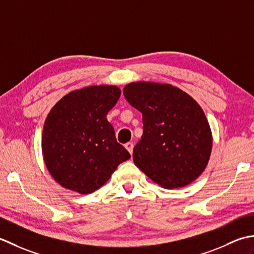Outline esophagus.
I'll list each match as a JSON object with an SVG mask.
<instances>
[{
    "label": "esophagus",
    "instance_id": "esophagus-1",
    "mask_svg": "<svg viewBox=\"0 0 254 254\" xmlns=\"http://www.w3.org/2000/svg\"><path fill=\"white\" fill-rule=\"evenodd\" d=\"M125 148L128 150L129 153H132V150H133V143L132 142H127L125 143Z\"/></svg>",
    "mask_w": 254,
    "mask_h": 254
}]
</instances>
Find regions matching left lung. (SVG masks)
Listing matches in <instances>:
<instances>
[{"mask_svg": "<svg viewBox=\"0 0 254 254\" xmlns=\"http://www.w3.org/2000/svg\"><path fill=\"white\" fill-rule=\"evenodd\" d=\"M124 96L142 114L143 132L133 162L164 189L183 188L203 173L210 157L211 131L197 102L171 84L132 82Z\"/></svg>", "mask_w": 254, "mask_h": 254, "instance_id": "obj_1", "label": "left lung"}]
</instances>
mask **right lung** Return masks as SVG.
I'll return each mask as SVG.
<instances>
[{
	"instance_id": "obj_1",
	"label": "right lung",
	"mask_w": 254,
	"mask_h": 254,
	"mask_svg": "<svg viewBox=\"0 0 254 254\" xmlns=\"http://www.w3.org/2000/svg\"><path fill=\"white\" fill-rule=\"evenodd\" d=\"M120 96L115 85L87 86L62 97L48 114L41 147L46 167L61 186L93 193L130 158L106 118Z\"/></svg>"
}]
</instances>
